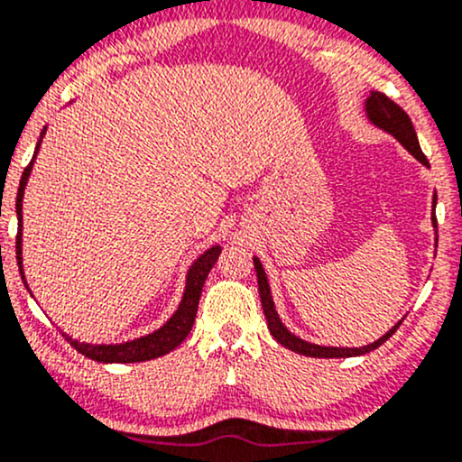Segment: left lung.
Instances as JSON below:
<instances>
[{
    "mask_svg": "<svg viewBox=\"0 0 462 462\" xmlns=\"http://www.w3.org/2000/svg\"><path fill=\"white\" fill-rule=\"evenodd\" d=\"M365 112H368V118L372 123H374L376 127L390 132L392 136H394L396 141H399L401 145H403L405 150H408L411 156L416 158V161H420L423 165L430 167L428 158H425V153L420 152V145H419V138H416L414 125H411L410 116L405 114L403 107L396 106V103L392 101V98L385 97V94L372 92L368 97V101H365ZM434 207H436V196H434ZM431 222H434V226H436V216H431ZM253 264H255L257 289H260L262 309H264L266 324H269L271 335L275 337L277 344H282L284 348H289L292 352H300V355H306V356H324V359H332V356H337V359H341V356H359V355H365V352L379 348V346L383 344V341H388L390 337L396 332V328L401 326V321H399V324H396L390 332H385L381 339H376L374 344L361 346V348H330V346L309 344V341L300 339V337H295L292 332L284 328V324H282L280 317H277L275 306H273V297H271L269 282H266V273H264V269H262V264H260V260H257V257H253Z\"/></svg>",
    "mask_w": 462,
    "mask_h": 462,
    "instance_id": "obj_1",
    "label": "left lung"
}]
</instances>
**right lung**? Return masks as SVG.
I'll list each match as a JSON object with an SVG mask.
<instances>
[{"label":"right lung","mask_w":462,"mask_h":462,"mask_svg":"<svg viewBox=\"0 0 462 462\" xmlns=\"http://www.w3.org/2000/svg\"><path fill=\"white\" fill-rule=\"evenodd\" d=\"M39 150V145H37ZM34 150V153H37ZM34 161V156H32ZM32 161L28 162V167L22 173V180H19V191H17V217H19V229H17V264L19 273H22V200H23V189H26L28 176H31ZM220 246H211L209 251L202 253L187 275V289L182 295L180 306L173 312V317L162 326L161 330L152 332V335L141 337V339L127 341L121 346H90V344H79L72 337L66 335V339L77 348L81 355H86L88 359L101 361V364H136V361H150L156 356L167 355L176 346H180L185 341V337L189 335L193 321H196L198 312V301H200L202 286H205L207 275L213 269V264L217 262L220 255ZM23 284H26V277H23Z\"/></svg>","instance_id":"add662e5"}]
</instances>
